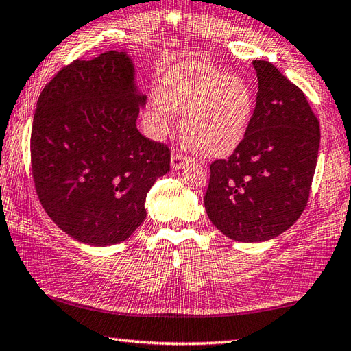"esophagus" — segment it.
I'll list each match as a JSON object with an SVG mask.
<instances>
[{
	"label": "esophagus",
	"mask_w": 351,
	"mask_h": 351,
	"mask_svg": "<svg viewBox=\"0 0 351 351\" xmlns=\"http://www.w3.org/2000/svg\"><path fill=\"white\" fill-rule=\"evenodd\" d=\"M171 169L173 170H180L182 167H186V165L189 164V159L184 156L182 154H178V152H173L171 154Z\"/></svg>",
	"instance_id": "esophagus-1"
}]
</instances>
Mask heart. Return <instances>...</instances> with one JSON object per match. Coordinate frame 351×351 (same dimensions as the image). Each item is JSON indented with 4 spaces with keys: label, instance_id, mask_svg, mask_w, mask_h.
Returning a JSON list of instances; mask_svg holds the SVG:
<instances>
[{
    "label": "heart",
    "instance_id": "1",
    "mask_svg": "<svg viewBox=\"0 0 351 351\" xmlns=\"http://www.w3.org/2000/svg\"><path fill=\"white\" fill-rule=\"evenodd\" d=\"M254 110L252 87L239 76L206 64H178L150 98L144 123L156 139L167 136L173 113L181 118V136L201 156H224L242 143Z\"/></svg>",
    "mask_w": 351,
    "mask_h": 351
}]
</instances>
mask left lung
<instances>
[{"label":"left lung","instance_id":"8db88e82","mask_svg":"<svg viewBox=\"0 0 351 351\" xmlns=\"http://www.w3.org/2000/svg\"><path fill=\"white\" fill-rule=\"evenodd\" d=\"M256 107L242 143L210 165L207 216L227 238L264 242L295 224L313 181L319 121L301 88L269 61H253Z\"/></svg>","mask_w":351,"mask_h":351}]
</instances>
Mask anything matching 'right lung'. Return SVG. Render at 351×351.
Listing matches in <instances>:
<instances>
[{
	"label": "right lung",
	"instance_id": "add662e5",
	"mask_svg": "<svg viewBox=\"0 0 351 351\" xmlns=\"http://www.w3.org/2000/svg\"><path fill=\"white\" fill-rule=\"evenodd\" d=\"M147 97L127 52L76 60L44 87L30 156L44 210L62 232L92 247L119 244L145 219V196L170 170L167 145L136 127Z\"/></svg>",
	"mask_w": 351,
	"mask_h": 351
}]
</instances>
